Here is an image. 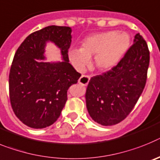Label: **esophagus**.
Here are the masks:
<instances>
[{"label": "esophagus", "instance_id": "esophagus-1", "mask_svg": "<svg viewBox=\"0 0 160 160\" xmlns=\"http://www.w3.org/2000/svg\"><path fill=\"white\" fill-rule=\"evenodd\" d=\"M90 80V76H81L78 80V83L83 86H86L88 84Z\"/></svg>", "mask_w": 160, "mask_h": 160}]
</instances>
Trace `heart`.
I'll use <instances>...</instances> for the list:
<instances>
[{
  "label": "heart",
  "mask_w": 160,
  "mask_h": 160,
  "mask_svg": "<svg viewBox=\"0 0 160 160\" xmlns=\"http://www.w3.org/2000/svg\"><path fill=\"white\" fill-rule=\"evenodd\" d=\"M130 44L126 32L115 30L101 32L86 37L80 48H71L68 57L76 68L81 70L94 56V63L101 71L114 68L124 56Z\"/></svg>",
  "instance_id": "b5f03b06"
}]
</instances>
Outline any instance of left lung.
Here are the masks:
<instances>
[{
	"label": "left lung",
	"instance_id": "1",
	"mask_svg": "<svg viewBox=\"0 0 160 160\" xmlns=\"http://www.w3.org/2000/svg\"><path fill=\"white\" fill-rule=\"evenodd\" d=\"M149 62L147 42L137 34L134 44L116 67L90 79L85 101L94 122L107 126L126 118L143 91Z\"/></svg>",
	"mask_w": 160,
	"mask_h": 160
}]
</instances>
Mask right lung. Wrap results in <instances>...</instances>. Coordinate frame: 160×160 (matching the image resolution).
I'll return each mask as SVG.
<instances>
[{"mask_svg": "<svg viewBox=\"0 0 160 160\" xmlns=\"http://www.w3.org/2000/svg\"><path fill=\"white\" fill-rule=\"evenodd\" d=\"M72 28L50 26L34 32L17 50L9 72V98L18 118L26 126L42 129L59 118L71 85L81 75L69 63ZM55 44L62 61L46 62L45 47Z\"/></svg>", "mask_w": 160, "mask_h": 160, "instance_id": "right-lung-1", "label": "right lung"}]
</instances>
